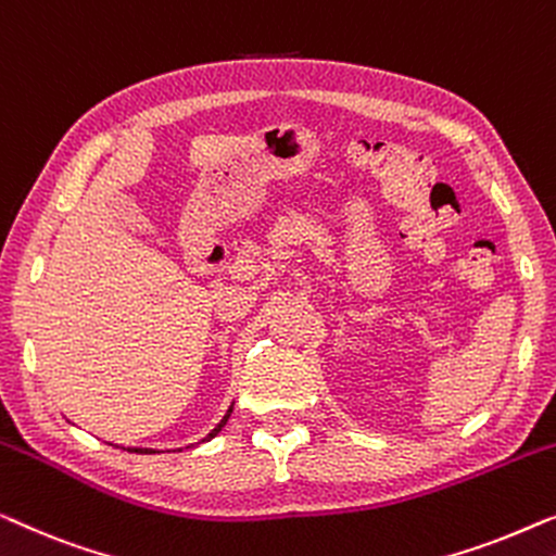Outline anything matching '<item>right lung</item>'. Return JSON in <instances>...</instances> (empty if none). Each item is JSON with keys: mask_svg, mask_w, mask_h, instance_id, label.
<instances>
[{"mask_svg": "<svg viewBox=\"0 0 556 556\" xmlns=\"http://www.w3.org/2000/svg\"><path fill=\"white\" fill-rule=\"evenodd\" d=\"M229 416H231V408H229V413H226V416H224V420H222V424H218L216 428H214V431H211L208 435H206V441H208V438H214L218 431H222V428L226 426V420H229ZM132 451H136V453H148V451H138V448H132Z\"/></svg>", "mask_w": 556, "mask_h": 556, "instance_id": "1", "label": "right lung"}]
</instances>
